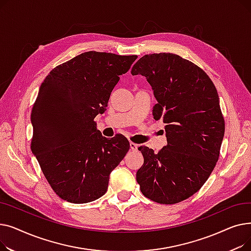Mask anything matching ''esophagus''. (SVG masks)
<instances>
[{
  "label": "esophagus",
  "instance_id": "esophagus-1",
  "mask_svg": "<svg viewBox=\"0 0 251 251\" xmlns=\"http://www.w3.org/2000/svg\"><path fill=\"white\" fill-rule=\"evenodd\" d=\"M130 150H132L133 151H136L138 150V144L134 143V142H130Z\"/></svg>",
  "mask_w": 251,
  "mask_h": 251
}]
</instances>
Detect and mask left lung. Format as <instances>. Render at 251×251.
Listing matches in <instances>:
<instances>
[{
	"mask_svg": "<svg viewBox=\"0 0 251 251\" xmlns=\"http://www.w3.org/2000/svg\"><path fill=\"white\" fill-rule=\"evenodd\" d=\"M151 84L163 119L168 144L154 153L138 150L143 165L136 180L142 194L157 203L174 204L199 191L219 160L225 121L218 91L207 74L192 62L170 52L141 57L131 70Z\"/></svg>",
	"mask_w": 251,
	"mask_h": 251,
	"instance_id": "obj_1",
	"label": "left lung"
}]
</instances>
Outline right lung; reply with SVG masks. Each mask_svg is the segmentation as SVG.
<instances>
[{"label":"right lung","mask_w":251,"mask_h":251,"mask_svg":"<svg viewBox=\"0 0 251 251\" xmlns=\"http://www.w3.org/2000/svg\"><path fill=\"white\" fill-rule=\"evenodd\" d=\"M137 56L90 50L52 69L31 113V151L50 187L72 203L94 201L107 192L110 174L129 151V141L109 139L95 118Z\"/></svg>","instance_id":"obj_1"}]
</instances>
